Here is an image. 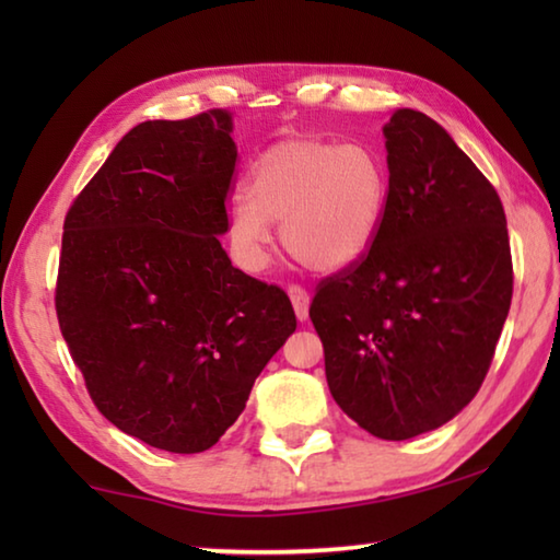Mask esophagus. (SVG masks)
<instances>
[{"label": "esophagus", "mask_w": 560, "mask_h": 560, "mask_svg": "<svg viewBox=\"0 0 560 560\" xmlns=\"http://www.w3.org/2000/svg\"><path fill=\"white\" fill-rule=\"evenodd\" d=\"M289 296H291L293 311H296L299 320H306V318H308V303H311L308 291L303 289V287H299V283H291V287H289Z\"/></svg>", "instance_id": "1"}]
</instances>
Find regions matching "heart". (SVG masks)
Returning a JSON list of instances; mask_svg holds the SVG:
<instances>
[{"label":"heart","mask_w":560,"mask_h":560,"mask_svg":"<svg viewBox=\"0 0 560 560\" xmlns=\"http://www.w3.org/2000/svg\"><path fill=\"white\" fill-rule=\"evenodd\" d=\"M390 175L383 155L365 143L293 138L269 148L236 197L230 234L246 264L267 261L271 226L281 244L314 271H340L373 249L385 220Z\"/></svg>","instance_id":"obj_1"}]
</instances>
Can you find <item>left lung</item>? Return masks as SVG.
<instances>
[{
	"label": "left lung",
	"instance_id": "8db88e82",
	"mask_svg": "<svg viewBox=\"0 0 560 560\" xmlns=\"http://www.w3.org/2000/svg\"><path fill=\"white\" fill-rule=\"evenodd\" d=\"M390 170L373 249L320 279L308 316L330 395L381 440L450 422L489 373L514 293L494 185L440 122L400 108L383 128Z\"/></svg>",
	"mask_w": 560,
	"mask_h": 560
}]
</instances>
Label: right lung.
Masks as SVG:
<instances>
[{"label": "right lung", "mask_w": 560, "mask_h": 560, "mask_svg": "<svg viewBox=\"0 0 560 560\" xmlns=\"http://www.w3.org/2000/svg\"><path fill=\"white\" fill-rule=\"evenodd\" d=\"M222 108L122 136L63 220L56 318L93 405L150 447L195 454L232 428L296 330L277 283L234 269L236 167Z\"/></svg>", "instance_id": "obj_1"}]
</instances>
